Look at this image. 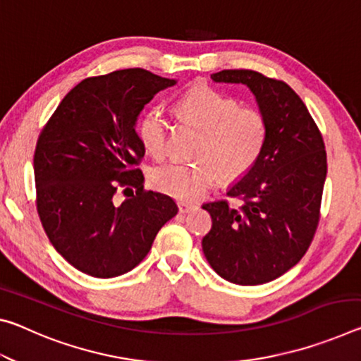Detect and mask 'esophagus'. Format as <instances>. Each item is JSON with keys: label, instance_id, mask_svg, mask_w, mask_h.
<instances>
[{"label": "esophagus", "instance_id": "esophagus-1", "mask_svg": "<svg viewBox=\"0 0 361 361\" xmlns=\"http://www.w3.org/2000/svg\"><path fill=\"white\" fill-rule=\"evenodd\" d=\"M176 205H178L180 214H188V212L196 209V205L191 204V202H186V201H178V202H176Z\"/></svg>", "mask_w": 361, "mask_h": 361}]
</instances>
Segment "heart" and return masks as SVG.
I'll use <instances>...</instances> for the list:
<instances>
[{"label": "heart", "mask_w": 361, "mask_h": 361, "mask_svg": "<svg viewBox=\"0 0 361 361\" xmlns=\"http://www.w3.org/2000/svg\"><path fill=\"white\" fill-rule=\"evenodd\" d=\"M176 112L202 133L197 164L170 162L154 169L151 185L180 201H196L221 176L236 181L260 159L268 140V120L260 109L241 106L236 98L199 85L183 93ZM170 122L159 107L146 111L138 120L136 133L145 149L164 159L169 149Z\"/></svg>", "instance_id": "obj_1"}]
</instances>
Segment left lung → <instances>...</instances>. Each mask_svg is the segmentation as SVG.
Masks as SVG:
<instances>
[{
    "instance_id": "1",
    "label": "left lung",
    "mask_w": 361,
    "mask_h": 361,
    "mask_svg": "<svg viewBox=\"0 0 361 361\" xmlns=\"http://www.w3.org/2000/svg\"><path fill=\"white\" fill-rule=\"evenodd\" d=\"M219 83H243L268 120L260 159L225 199L202 205L212 228L202 239L210 267L226 281L257 286L290 270L310 247L319 221L328 171L322 131L299 94L255 71L212 73Z\"/></svg>"
}]
</instances>
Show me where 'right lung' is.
Wrapping results in <instances>:
<instances>
[{
    "mask_svg": "<svg viewBox=\"0 0 361 361\" xmlns=\"http://www.w3.org/2000/svg\"><path fill=\"white\" fill-rule=\"evenodd\" d=\"M175 83L145 68L85 78L38 136L33 171L39 221L57 252L90 276L133 270L178 212L173 199L142 186L145 146L135 130L142 107ZM118 189L128 196L122 204L115 201Z\"/></svg>",
    "mask_w": 361,
    "mask_h": 361,
    "instance_id": "1",
    "label": "right lung"
}]
</instances>
